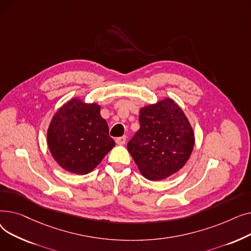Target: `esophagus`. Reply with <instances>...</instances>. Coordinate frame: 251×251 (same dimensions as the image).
Masks as SVG:
<instances>
[{
    "label": "esophagus",
    "mask_w": 251,
    "mask_h": 251,
    "mask_svg": "<svg viewBox=\"0 0 251 251\" xmlns=\"http://www.w3.org/2000/svg\"><path fill=\"white\" fill-rule=\"evenodd\" d=\"M116 142H117V144H119V146H123V144H125V142H126V137L125 136L118 137L116 139Z\"/></svg>",
    "instance_id": "esophagus-1"
}]
</instances>
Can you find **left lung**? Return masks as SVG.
I'll use <instances>...</instances> for the list:
<instances>
[{
	"label": "left lung",
	"mask_w": 251,
	"mask_h": 251,
	"mask_svg": "<svg viewBox=\"0 0 251 251\" xmlns=\"http://www.w3.org/2000/svg\"><path fill=\"white\" fill-rule=\"evenodd\" d=\"M140 128L128 144L144 178L159 181L176 174L192 153L194 132L185 113L165 98L139 111Z\"/></svg>",
	"instance_id": "1"
}]
</instances>
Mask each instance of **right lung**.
<instances>
[{"label":"right lung","mask_w":251,"mask_h":251,"mask_svg":"<svg viewBox=\"0 0 251 251\" xmlns=\"http://www.w3.org/2000/svg\"><path fill=\"white\" fill-rule=\"evenodd\" d=\"M48 147L57 164L70 173H90L114 147L100 105L73 98L52 116L47 132Z\"/></svg>","instance_id":"obj_1"}]
</instances>
